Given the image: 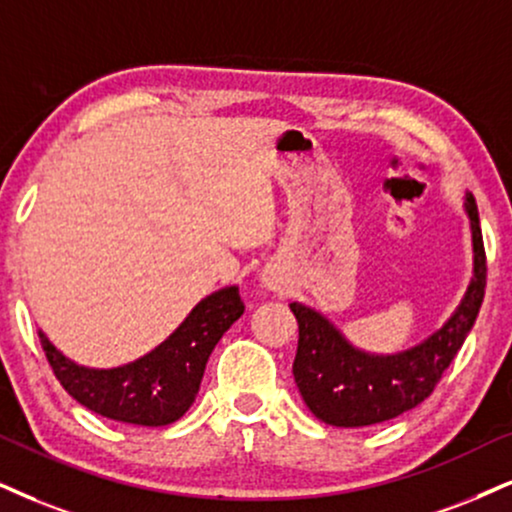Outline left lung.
Here are the masks:
<instances>
[{
	"label": "left lung",
	"mask_w": 512,
	"mask_h": 512,
	"mask_svg": "<svg viewBox=\"0 0 512 512\" xmlns=\"http://www.w3.org/2000/svg\"><path fill=\"white\" fill-rule=\"evenodd\" d=\"M475 275L451 320L427 342L394 356H372L353 349L330 320L313 308L289 304L299 323L294 380L315 418L334 427H365L415 408L437 387L465 337L475 325L487 287V254L475 197H465Z\"/></svg>",
	"instance_id": "8db88e82"
}]
</instances>
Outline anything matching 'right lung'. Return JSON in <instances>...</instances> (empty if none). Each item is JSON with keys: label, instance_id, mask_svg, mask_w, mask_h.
<instances>
[{"label": "right lung", "instance_id": "1", "mask_svg": "<svg viewBox=\"0 0 512 512\" xmlns=\"http://www.w3.org/2000/svg\"><path fill=\"white\" fill-rule=\"evenodd\" d=\"M242 313L239 289H220L199 301L185 323L154 351L111 370L68 361L42 332L40 344L56 380L82 406L109 420L163 427L180 420L192 406L208 356Z\"/></svg>", "mask_w": 512, "mask_h": 512}]
</instances>
